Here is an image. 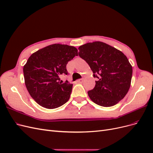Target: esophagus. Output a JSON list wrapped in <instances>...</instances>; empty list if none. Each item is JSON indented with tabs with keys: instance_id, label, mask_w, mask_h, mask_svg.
<instances>
[{
	"instance_id": "34e87169",
	"label": "esophagus",
	"mask_w": 153,
	"mask_h": 153,
	"mask_svg": "<svg viewBox=\"0 0 153 153\" xmlns=\"http://www.w3.org/2000/svg\"><path fill=\"white\" fill-rule=\"evenodd\" d=\"M83 82H84V78H81V79H79L77 80L78 83H82Z\"/></svg>"
}]
</instances>
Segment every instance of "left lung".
<instances>
[{
    "label": "left lung",
    "instance_id": "left-lung-1",
    "mask_svg": "<svg viewBox=\"0 0 153 153\" xmlns=\"http://www.w3.org/2000/svg\"><path fill=\"white\" fill-rule=\"evenodd\" d=\"M79 56L89 64L93 76L98 78L90 99L100 106L116 105L126 95L131 85L132 66L121 51L101 41L83 45L78 48Z\"/></svg>",
    "mask_w": 153,
    "mask_h": 153
}]
</instances>
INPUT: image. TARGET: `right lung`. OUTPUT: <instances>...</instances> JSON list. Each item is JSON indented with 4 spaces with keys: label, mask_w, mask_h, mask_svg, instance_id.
<instances>
[{
    "label": "right lung",
    "mask_w": 153,
    "mask_h": 153,
    "mask_svg": "<svg viewBox=\"0 0 153 153\" xmlns=\"http://www.w3.org/2000/svg\"><path fill=\"white\" fill-rule=\"evenodd\" d=\"M75 55V47L61 44L48 45L30 55L23 70L27 89L37 103L53 109L69 100L73 84H62L59 77L68 75L66 65Z\"/></svg>",
    "instance_id": "right-lung-1"
}]
</instances>
